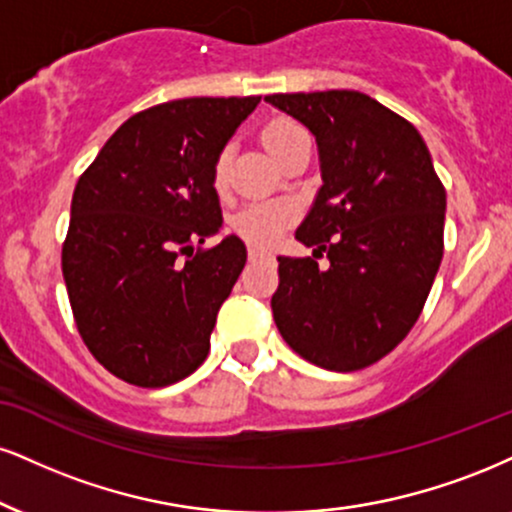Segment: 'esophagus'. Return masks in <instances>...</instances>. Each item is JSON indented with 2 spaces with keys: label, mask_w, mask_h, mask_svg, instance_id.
<instances>
[{
  "label": "esophagus",
  "mask_w": 512,
  "mask_h": 512,
  "mask_svg": "<svg viewBox=\"0 0 512 512\" xmlns=\"http://www.w3.org/2000/svg\"><path fill=\"white\" fill-rule=\"evenodd\" d=\"M248 257H250L252 262H255V260H269V257H272V255H267V252H264V250L250 248V250H248Z\"/></svg>",
  "instance_id": "esophagus-1"
}]
</instances>
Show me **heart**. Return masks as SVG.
<instances>
[{
	"label": "heart",
	"instance_id": "heart-1",
	"mask_svg": "<svg viewBox=\"0 0 512 512\" xmlns=\"http://www.w3.org/2000/svg\"><path fill=\"white\" fill-rule=\"evenodd\" d=\"M262 145L267 147L269 155L276 162H281L295 145L305 143L307 133L298 123L291 119H272L264 123L262 133ZM212 188L217 193H226L229 188V150H221L212 166ZM298 219V205L291 200H264V202H252V205L243 207L233 217V229L238 236H243L248 243L267 248L279 240V236L293 221Z\"/></svg>",
	"mask_w": 512,
	"mask_h": 512
}]
</instances>
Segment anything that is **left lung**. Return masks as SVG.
<instances>
[{
  "label": "left lung",
  "mask_w": 512,
  "mask_h": 512,
  "mask_svg": "<svg viewBox=\"0 0 512 512\" xmlns=\"http://www.w3.org/2000/svg\"><path fill=\"white\" fill-rule=\"evenodd\" d=\"M317 138L322 188L279 257L274 322L312 365L355 372L389 355L420 317L443 257L446 188L410 121L355 90L267 95ZM324 251L330 267L314 257Z\"/></svg>",
  "instance_id": "1"
}]
</instances>
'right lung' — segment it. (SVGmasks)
<instances>
[{
  "label": "right lung",
  "instance_id": "1",
  "mask_svg": "<svg viewBox=\"0 0 512 512\" xmlns=\"http://www.w3.org/2000/svg\"><path fill=\"white\" fill-rule=\"evenodd\" d=\"M257 104H157L121 123L78 178L61 272L80 338L128 384L162 389L205 362L248 260L238 236L202 248L224 226L212 166Z\"/></svg>",
  "mask_w": 512,
  "mask_h": 512
}]
</instances>
